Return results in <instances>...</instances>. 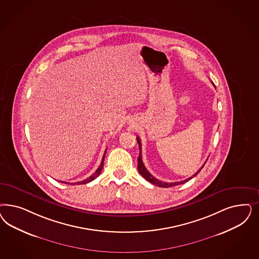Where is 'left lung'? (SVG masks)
<instances>
[{"instance_id": "8db88e82", "label": "left lung", "mask_w": 259, "mask_h": 259, "mask_svg": "<svg viewBox=\"0 0 259 259\" xmlns=\"http://www.w3.org/2000/svg\"><path fill=\"white\" fill-rule=\"evenodd\" d=\"M136 139H137V143H138V145H139V150H140V153H139V157H138V166H137V168H138V171H139V174L141 175V176L147 180V181H149L151 184H153V185H155V186H157V187H161V188H169V187H174V186H177V185H181V184L186 183V182H188L189 180H191L192 178H193L194 176H197L198 175V172L200 171L201 169L203 168L204 167V165L200 167V169L198 170V171H196L193 176H191V177H189V178H187V179H185L183 181H179V182H174V183H167V182H162V181H160L158 179H156L155 177H153V176L150 175V172H149V170L146 168L145 167V165H144V163H143L142 160V152H141V141H140V138L139 137H136Z\"/></svg>"}]
</instances>
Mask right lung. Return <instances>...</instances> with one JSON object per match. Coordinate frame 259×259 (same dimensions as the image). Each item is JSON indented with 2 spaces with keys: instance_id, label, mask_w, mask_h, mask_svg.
Segmentation results:
<instances>
[{
  "instance_id": "obj_1",
  "label": "right lung",
  "mask_w": 259,
  "mask_h": 259,
  "mask_svg": "<svg viewBox=\"0 0 259 259\" xmlns=\"http://www.w3.org/2000/svg\"><path fill=\"white\" fill-rule=\"evenodd\" d=\"M106 151L107 150H105V153H104V156H103V159H102V162H101L100 166L99 167L96 169V171L92 175V176H90L89 178H87V179H84L83 181H80V182H77V185H83V184L89 183V182H91L92 180H94L96 177H98L99 175L101 174V171H102V168H103V166H104V159H105V154H106ZM62 182V181H61ZM62 183L67 184V182H62ZM72 184V183H69ZM76 183H73L72 185H75Z\"/></svg>"
}]
</instances>
